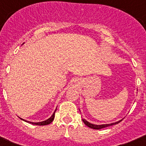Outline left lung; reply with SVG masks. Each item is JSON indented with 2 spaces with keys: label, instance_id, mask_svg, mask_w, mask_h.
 <instances>
[{
  "label": "left lung",
  "instance_id": "left-lung-1",
  "mask_svg": "<svg viewBox=\"0 0 146 146\" xmlns=\"http://www.w3.org/2000/svg\"><path fill=\"white\" fill-rule=\"evenodd\" d=\"M122 121V120H121V121H118V122H115V123H110V124H102V125H95V124H92V123H89V122H88L85 119H82V121L84 122L85 124L86 125V126H88V127H90V128L91 129H103V128H105V127H108V126H113V125H115V124H117V123H118L119 122H121V121Z\"/></svg>",
  "mask_w": 146,
  "mask_h": 146
}]
</instances>
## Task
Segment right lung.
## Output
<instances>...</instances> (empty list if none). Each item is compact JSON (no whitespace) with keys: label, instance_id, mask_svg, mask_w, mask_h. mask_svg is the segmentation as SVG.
I'll return each instance as SVG.
<instances>
[{"label":"right lung","instance_id":"1","mask_svg":"<svg viewBox=\"0 0 146 146\" xmlns=\"http://www.w3.org/2000/svg\"><path fill=\"white\" fill-rule=\"evenodd\" d=\"M55 111H56V110H55ZM55 111L54 112V113L52 114V115L51 117H50L49 119L46 120V121H42V122H38V123H33V122H30V121H27V122H28V123H32V124H34V125H38V126H44V125H47V124H50L51 122H52V121L54 120V118H55ZM23 120V119H22ZM24 121V120H23Z\"/></svg>","mask_w":146,"mask_h":146}]
</instances>
